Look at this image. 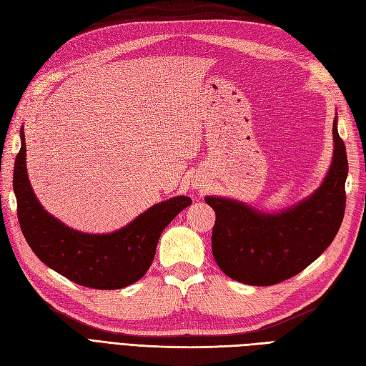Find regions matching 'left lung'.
I'll return each mask as SVG.
<instances>
[{"label":"left lung","mask_w":366,"mask_h":366,"mask_svg":"<svg viewBox=\"0 0 366 366\" xmlns=\"http://www.w3.org/2000/svg\"><path fill=\"white\" fill-rule=\"evenodd\" d=\"M335 152L325 179L297 204L276 214L242 202L206 197L215 210L212 253L229 278L249 285H273L302 272L333 242L345 214L348 160L333 122Z\"/></svg>","instance_id":"obj_1"}]
</instances>
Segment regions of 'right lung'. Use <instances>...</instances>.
I'll use <instances>...</instances> for the list:
<instances>
[{"mask_svg":"<svg viewBox=\"0 0 366 366\" xmlns=\"http://www.w3.org/2000/svg\"><path fill=\"white\" fill-rule=\"evenodd\" d=\"M14 191L18 221L36 257L65 278L99 290H117L139 281L151 267L164 227L192 200L174 197L154 204L125 227L93 235L65 226L41 206L27 177L26 137L15 160Z\"/></svg>","mask_w":366,"mask_h":366,"instance_id":"obj_1","label":"right lung"}]
</instances>
